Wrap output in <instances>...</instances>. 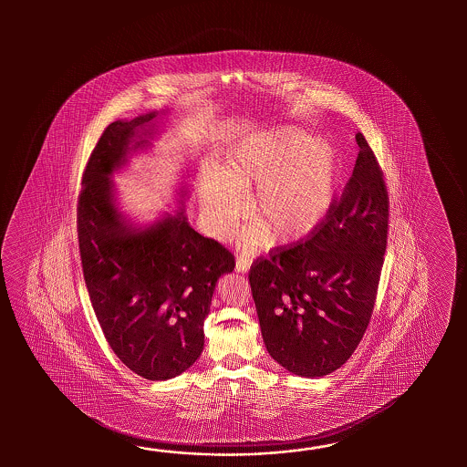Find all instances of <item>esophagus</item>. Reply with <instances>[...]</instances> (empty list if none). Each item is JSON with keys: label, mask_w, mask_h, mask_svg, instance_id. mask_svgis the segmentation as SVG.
<instances>
[{"label": "esophagus", "mask_w": 467, "mask_h": 467, "mask_svg": "<svg viewBox=\"0 0 467 467\" xmlns=\"http://www.w3.org/2000/svg\"><path fill=\"white\" fill-rule=\"evenodd\" d=\"M250 265H252V258L248 257L247 254H240L237 257V265H235L238 272H247Z\"/></svg>", "instance_id": "esophagus-1"}]
</instances>
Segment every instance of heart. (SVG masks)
I'll return each instance as SVG.
<instances>
[{"label": "heart", "mask_w": 467, "mask_h": 467, "mask_svg": "<svg viewBox=\"0 0 467 467\" xmlns=\"http://www.w3.org/2000/svg\"><path fill=\"white\" fill-rule=\"evenodd\" d=\"M337 160L326 140L284 127L238 143L217 177L200 183V205L215 232L229 230L240 215L238 193H248L252 244L294 242L317 229L334 199Z\"/></svg>", "instance_id": "heart-1"}]
</instances>
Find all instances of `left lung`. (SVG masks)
Instances as JSON below:
<instances>
[{"instance_id":"obj_1","label":"left lung","mask_w":467,"mask_h":467,"mask_svg":"<svg viewBox=\"0 0 467 467\" xmlns=\"http://www.w3.org/2000/svg\"><path fill=\"white\" fill-rule=\"evenodd\" d=\"M346 189L307 237L274 248L248 272L268 354L300 378L337 370L364 337L388 247L389 193L368 140Z\"/></svg>"}]
</instances>
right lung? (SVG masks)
<instances>
[{"instance_id":"add662e5","label":"right lung","mask_w":467,"mask_h":467,"mask_svg":"<svg viewBox=\"0 0 467 467\" xmlns=\"http://www.w3.org/2000/svg\"><path fill=\"white\" fill-rule=\"evenodd\" d=\"M155 117L119 119L103 130L83 171L77 232L89 300L109 348L140 378L167 380L200 358L215 284L234 270L235 257L192 229L183 210L139 230L115 209L109 177Z\"/></svg>"}]
</instances>
